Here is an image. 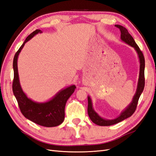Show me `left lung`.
Wrapping results in <instances>:
<instances>
[{"mask_svg":"<svg viewBox=\"0 0 156 156\" xmlns=\"http://www.w3.org/2000/svg\"><path fill=\"white\" fill-rule=\"evenodd\" d=\"M116 27L119 28L120 31L121 32L120 38L125 43L130 45V46L134 48L135 50L137 52L138 55V58L140 59V74H139V79L138 82V86L137 89H136V92L134 94L133 99L131 103L123 111L119 116L116 118L115 119L113 120H107L101 118L100 116L98 115V114L94 111L93 108V104L92 101L89 96H88V108H87V111H88V115L93 122L96 124L98 126H111V125L119 123L121 121H122L127 118L131 116L134 112H135L136 107H137L138 102L139 100V98L141 95L142 93L144 90V85H145V77H144V69H145V59H144V56L142 54V51L140 50L138 45L136 44L134 38L132 37L130 34L128 33V30L126 28L123 27L122 26L120 25H115Z\"/></svg>","mask_w":156,"mask_h":156,"instance_id":"obj_1","label":"left lung"}]
</instances>
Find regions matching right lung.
<instances>
[{
    "label": "right lung",
    "mask_w": 156,
    "mask_h": 156,
    "mask_svg": "<svg viewBox=\"0 0 156 156\" xmlns=\"http://www.w3.org/2000/svg\"><path fill=\"white\" fill-rule=\"evenodd\" d=\"M40 30H36L26 37L24 43L18 49L14 57V79L12 90L16 97L20 111L26 119L33 122L45 127L57 126L62 124L65 119L66 102L73 93L76 87L73 85L61 90L51 100L45 102H36L28 98L22 90L19 81L17 60L18 57L25 44L36 34L41 33Z\"/></svg>",
    "instance_id": "right-lung-1"
}]
</instances>
